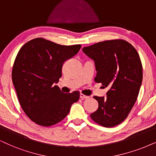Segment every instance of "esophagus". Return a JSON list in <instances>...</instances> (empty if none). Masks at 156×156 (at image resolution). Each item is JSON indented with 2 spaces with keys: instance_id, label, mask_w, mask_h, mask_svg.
I'll return each instance as SVG.
<instances>
[{
  "instance_id": "obj_1",
  "label": "esophagus",
  "mask_w": 156,
  "mask_h": 156,
  "mask_svg": "<svg viewBox=\"0 0 156 156\" xmlns=\"http://www.w3.org/2000/svg\"><path fill=\"white\" fill-rule=\"evenodd\" d=\"M89 98V96H87V95H84V94H80V98H82V99H87V98Z\"/></svg>"
}]
</instances>
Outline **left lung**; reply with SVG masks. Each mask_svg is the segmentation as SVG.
Returning <instances> with one entry per match:
<instances>
[{
    "label": "left lung",
    "instance_id": "obj_1",
    "mask_svg": "<svg viewBox=\"0 0 156 156\" xmlns=\"http://www.w3.org/2000/svg\"><path fill=\"white\" fill-rule=\"evenodd\" d=\"M82 51L95 61V82L109 89L106 97L94 96L98 108L90 117L105 127L116 126L128 116L137 101L143 81L140 55L124 40L100 42Z\"/></svg>",
    "mask_w": 156,
    "mask_h": 156
}]
</instances>
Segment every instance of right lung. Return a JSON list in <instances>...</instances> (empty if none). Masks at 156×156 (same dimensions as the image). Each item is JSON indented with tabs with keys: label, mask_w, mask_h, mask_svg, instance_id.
Returning <instances> with one entry per match:
<instances>
[{
	"label": "right lung",
	"mask_w": 156,
	"mask_h": 156,
	"mask_svg": "<svg viewBox=\"0 0 156 156\" xmlns=\"http://www.w3.org/2000/svg\"><path fill=\"white\" fill-rule=\"evenodd\" d=\"M81 48V45H61L38 37L19 50L12 69V82L19 103L32 122L50 126L66 117L80 98V92L63 93L55 85L62 66Z\"/></svg>",
	"instance_id": "1"
}]
</instances>
